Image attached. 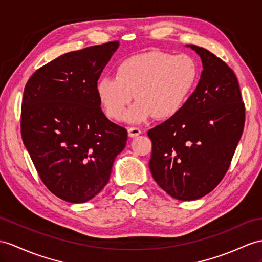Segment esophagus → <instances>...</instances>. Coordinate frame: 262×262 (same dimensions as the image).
Segmentation results:
<instances>
[{
	"instance_id": "34e87169",
	"label": "esophagus",
	"mask_w": 262,
	"mask_h": 262,
	"mask_svg": "<svg viewBox=\"0 0 262 262\" xmlns=\"http://www.w3.org/2000/svg\"><path fill=\"white\" fill-rule=\"evenodd\" d=\"M140 135H141V130H140L139 127H136V126L127 127V136H129L130 138H136Z\"/></svg>"
}]
</instances>
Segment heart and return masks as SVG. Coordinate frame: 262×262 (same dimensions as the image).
<instances>
[{
  "mask_svg": "<svg viewBox=\"0 0 262 262\" xmlns=\"http://www.w3.org/2000/svg\"><path fill=\"white\" fill-rule=\"evenodd\" d=\"M199 80L192 56L150 52L121 62L117 75L104 76L97 84L98 97L106 116L123 117L136 95L137 103L125 114L127 123H143L177 116L186 105Z\"/></svg>",
  "mask_w": 262,
  "mask_h": 262,
  "instance_id": "heart-1",
  "label": "heart"
}]
</instances>
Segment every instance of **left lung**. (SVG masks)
Returning <instances> with one entry per match:
<instances>
[{
    "instance_id": "obj_1",
    "label": "left lung",
    "mask_w": 262,
    "mask_h": 262,
    "mask_svg": "<svg viewBox=\"0 0 262 262\" xmlns=\"http://www.w3.org/2000/svg\"><path fill=\"white\" fill-rule=\"evenodd\" d=\"M202 62L194 92L177 116L149 130L153 179L172 198L196 200L225 177L245 125L235 74L210 51L187 46Z\"/></svg>"
}]
</instances>
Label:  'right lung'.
Listing matches in <instances>:
<instances>
[{"instance_id":"1","label":"right lung","mask_w":262,"mask_h":262,"mask_svg":"<svg viewBox=\"0 0 262 262\" xmlns=\"http://www.w3.org/2000/svg\"><path fill=\"white\" fill-rule=\"evenodd\" d=\"M118 41L63 54L32 74L21 110L23 143L60 199L86 202L110 179L127 133L101 110L97 84Z\"/></svg>"}]
</instances>
